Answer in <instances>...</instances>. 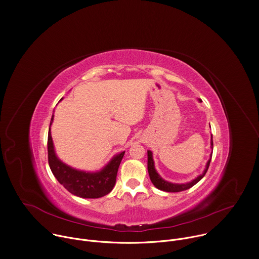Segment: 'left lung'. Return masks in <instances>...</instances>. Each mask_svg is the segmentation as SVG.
<instances>
[{
  "mask_svg": "<svg viewBox=\"0 0 259 259\" xmlns=\"http://www.w3.org/2000/svg\"><path fill=\"white\" fill-rule=\"evenodd\" d=\"M199 102H201V100H198ZM210 148L213 149V141H212V134L210 135ZM211 155L212 152L210 153V157L206 162L205 168L203 170V173L199 176H197L195 179H193L191 182L188 183H184V184H178V183H171L168 181L163 180L156 171L155 167H154V161H153V157H152V152L150 150H147V169H148V174H149V178L152 182V184L154 185V187H156L157 189L161 190V191H165V192H180V191H184L187 190L191 187H193L196 183H198L206 174V171L208 169L210 160H211Z\"/></svg>",
  "mask_w": 259,
  "mask_h": 259,
  "instance_id": "obj_1",
  "label": "left lung"
}]
</instances>
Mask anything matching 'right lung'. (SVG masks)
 <instances>
[{
	"label": "right lung",
	"mask_w": 259,
	"mask_h": 259,
	"mask_svg": "<svg viewBox=\"0 0 259 259\" xmlns=\"http://www.w3.org/2000/svg\"><path fill=\"white\" fill-rule=\"evenodd\" d=\"M53 121L54 114L49 128L48 156L52 173L59 183L73 195L82 198H100L109 194L116 184L118 168L125 151L116 154L102 169L98 171H86L74 168L63 162L56 154L51 135V126Z\"/></svg>",
	"instance_id": "add662e5"
}]
</instances>
